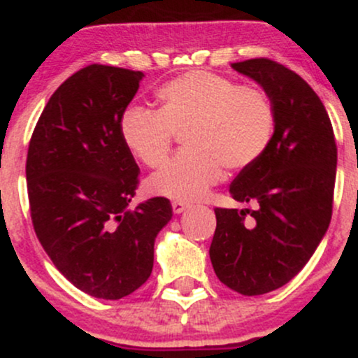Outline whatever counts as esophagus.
Wrapping results in <instances>:
<instances>
[{"label": "esophagus", "instance_id": "34e87169", "mask_svg": "<svg viewBox=\"0 0 358 358\" xmlns=\"http://www.w3.org/2000/svg\"><path fill=\"white\" fill-rule=\"evenodd\" d=\"M171 207H173V212L175 213H182V212H185L188 208V203L180 202V200H175V202L171 203Z\"/></svg>", "mask_w": 358, "mask_h": 358}]
</instances>
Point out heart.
<instances>
[{"mask_svg": "<svg viewBox=\"0 0 358 358\" xmlns=\"http://www.w3.org/2000/svg\"><path fill=\"white\" fill-rule=\"evenodd\" d=\"M158 110L127 108L119 134L131 155L148 168L165 165L175 134L185 151L148 180L153 195L193 202L219 182L222 166L241 171L268 150L276 124L269 94L237 85L227 77L193 71L158 90Z\"/></svg>", "mask_w": 358, "mask_h": 358, "instance_id": "obj_1", "label": "heart"}]
</instances>
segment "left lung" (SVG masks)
<instances>
[{
  "mask_svg": "<svg viewBox=\"0 0 358 358\" xmlns=\"http://www.w3.org/2000/svg\"><path fill=\"white\" fill-rule=\"evenodd\" d=\"M232 67L261 84L276 110L264 155L231 185L237 202L215 208L210 261L217 278L244 296L269 293L305 268L334 210L336 143L323 102L296 72L271 59Z\"/></svg>",
  "mask_w": 358,
  "mask_h": 358,
  "instance_id": "8db88e82",
  "label": "left lung"
}]
</instances>
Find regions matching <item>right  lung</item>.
<instances>
[{"label": "right lung", "mask_w": 358, "mask_h": 358, "mask_svg": "<svg viewBox=\"0 0 358 358\" xmlns=\"http://www.w3.org/2000/svg\"><path fill=\"white\" fill-rule=\"evenodd\" d=\"M141 79L110 65L80 69L52 94L28 146L36 237L55 268L94 298L121 299L145 285L156 236L173 215L165 196L129 210L139 168L119 119Z\"/></svg>", "instance_id": "1"}]
</instances>
